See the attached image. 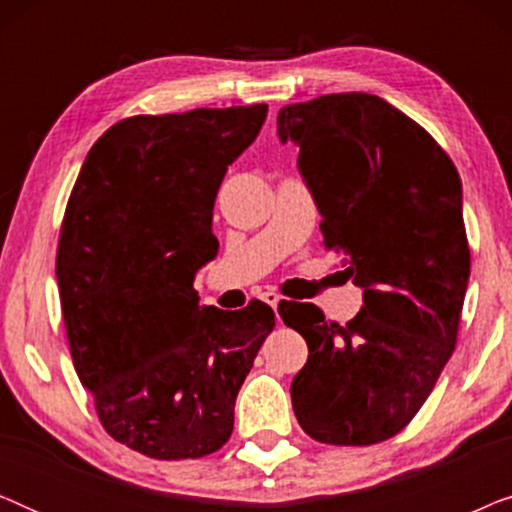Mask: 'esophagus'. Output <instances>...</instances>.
Listing matches in <instances>:
<instances>
[{"mask_svg": "<svg viewBox=\"0 0 512 512\" xmlns=\"http://www.w3.org/2000/svg\"><path fill=\"white\" fill-rule=\"evenodd\" d=\"M261 300L263 303H268L272 310H277V305H279V293H275V291H263L261 293Z\"/></svg>", "mask_w": 512, "mask_h": 512, "instance_id": "34e87169", "label": "esophagus"}]
</instances>
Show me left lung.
<instances>
[{
	"mask_svg": "<svg viewBox=\"0 0 512 512\" xmlns=\"http://www.w3.org/2000/svg\"><path fill=\"white\" fill-rule=\"evenodd\" d=\"M277 135L363 307L345 326L312 303L279 305L307 342L291 403L307 436L375 445L410 424L454 352L471 275L461 179L436 139L368 93L279 109Z\"/></svg>",
	"mask_w": 512,
	"mask_h": 512,
	"instance_id": "obj_1",
	"label": "left lung"
}]
</instances>
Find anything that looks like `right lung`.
Returning a JSON list of instances; mask_svg holds the SVG:
<instances>
[{
    "label": "right lung",
    "mask_w": 512,
    "mask_h": 512,
    "mask_svg": "<svg viewBox=\"0 0 512 512\" xmlns=\"http://www.w3.org/2000/svg\"><path fill=\"white\" fill-rule=\"evenodd\" d=\"M268 104L132 116L88 151L60 228L55 275L79 380L104 431L151 459H198L233 433L235 398L275 312L200 305L219 251L212 212Z\"/></svg>",
    "instance_id": "obj_1"
}]
</instances>
